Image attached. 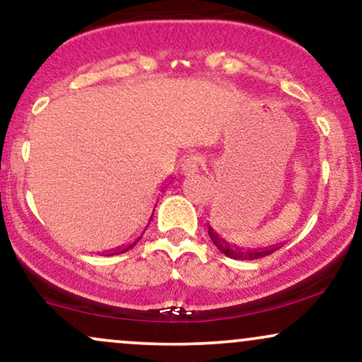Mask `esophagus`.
I'll use <instances>...</instances> for the list:
<instances>
[{"mask_svg": "<svg viewBox=\"0 0 362 362\" xmlns=\"http://www.w3.org/2000/svg\"><path fill=\"white\" fill-rule=\"evenodd\" d=\"M201 165H202V161L199 160V158L190 156V158H187V160L184 161V165H182V170H184L185 175H194L195 172H199Z\"/></svg>", "mask_w": 362, "mask_h": 362, "instance_id": "34e87169", "label": "esophagus"}]
</instances>
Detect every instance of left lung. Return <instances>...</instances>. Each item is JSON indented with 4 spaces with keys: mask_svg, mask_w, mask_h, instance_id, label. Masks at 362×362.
<instances>
[{
    "mask_svg": "<svg viewBox=\"0 0 362 362\" xmlns=\"http://www.w3.org/2000/svg\"><path fill=\"white\" fill-rule=\"evenodd\" d=\"M207 233H209L213 243L218 247V250L224 253L226 257L235 260H257L262 259V257H267L274 253L276 250H279L281 245H274V247H267V248H243V247H236V245H231L230 242L219 236L211 226H207Z\"/></svg>",
    "mask_w": 362,
    "mask_h": 362,
    "instance_id": "obj_1",
    "label": "left lung"
}]
</instances>
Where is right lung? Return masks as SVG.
Returning a JSON list of instances; mask_svg holds the SVG:
<instances>
[{
    "label": "right lung",
    "instance_id": "right-lung-1",
    "mask_svg": "<svg viewBox=\"0 0 362 362\" xmlns=\"http://www.w3.org/2000/svg\"><path fill=\"white\" fill-rule=\"evenodd\" d=\"M151 218H153V214H151ZM151 218H149V221H151ZM149 221H148V224H149ZM146 228H148V226H146ZM143 233H144V231H143ZM143 233H141V235L138 236V238H136V240H134V242H132V243H129V245H126V247H119V248H115V250L105 252V253H103V255H107V257H110V255H119V253H124V252L131 250V248H132V247H134V245L139 242V240H141V236H143Z\"/></svg>",
    "mask_w": 362,
    "mask_h": 362
}]
</instances>
